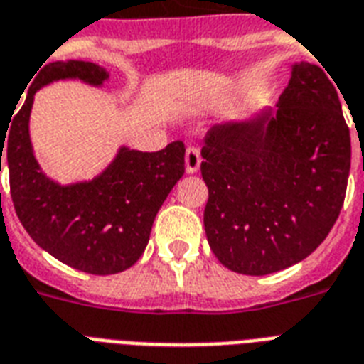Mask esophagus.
<instances>
[{"instance_id":"1","label":"esophagus","mask_w":364,"mask_h":364,"mask_svg":"<svg viewBox=\"0 0 364 364\" xmlns=\"http://www.w3.org/2000/svg\"><path fill=\"white\" fill-rule=\"evenodd\" d=\"M200 162H202L200 149L194 147V145L187 147V153H185V170H187V173H196L200 168Z\"/></svg>"}]
</instances>
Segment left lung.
<instances>
[{
	"label": "left lung",
	"mask_w": 364,
	"mask_h": 364,
	"mask_svg": "<svg viewBox=\"0 0 364 364\" xmlns=\"http://www.w3.org/2000/svg\"><path fill=\"white\" fill-rule=\"evenodd\" d=\"M325 71L294 64L277 109L205 134V236L228 270H285L314 253L338 219L351 139L338 90Z\"/></svg>",
	"instance_id": "1"
}]
</instances>
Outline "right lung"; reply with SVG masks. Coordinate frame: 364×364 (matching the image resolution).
I'll return each mask as SVG.
<instances>
[{
    "label": "right lung",
    "mask_w": 364,
    "mask_h": 364,
    "mask_svg": "<svg viewBox=\"0 0 364 364\" xmlns=\"http://www.w3.org/2000/svg\"><path fill=\"white\" fill-rule=\"evenodd\" d=\"M64 79L102 87L109 73L82 60L45 65L24 105L11 115L9 132H0V171L5 154L14 211L39 247L75 270L119 274L137 262L147 247L160 205L185 173V145L171 141L156 153L121 147L115 160L90 181H53L31 149L30 113L37 90Z\"/></svg>",
    "instance_id": "add662e5"
}]
</instances>
